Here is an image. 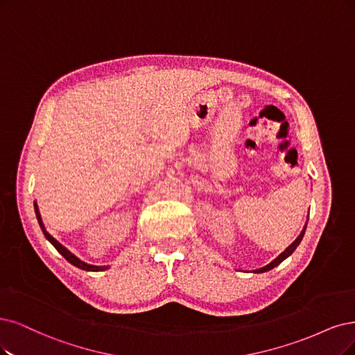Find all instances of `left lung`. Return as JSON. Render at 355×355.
<instances>
[{
    "label": "left lung",
    "mask_w": 355,
    "mask_h": 355,
    "mask_svg": "<svg viewBox=\"0 0 355 355\" xmlns=\"http://www.w3.org/2000/svg\"><path fill=\"white\" fill-rule=\"evenodd\" d=\"M304 232H306V227H304V230L303 231H301V234L298 235V237H297V240L290 245V247H288L286 248V250L282 253V254H279L277 259H275L273 261H272V263H269L268 266H265V268H261V269H257V270H254L256 273H261V272H268V270H270V269H273L275 266H278L279 263H281V261L284 260V259H286L288 256H290L294 250H295V248H297V245L300 244V241L301 240H303V235H304Z\"/></svg>",
    "instance_id": "8db88e82"
}]
</instances>
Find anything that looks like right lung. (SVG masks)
<instances>
[{
    "instance_id": "add662e5",
    "label": "right lung",
    "mask_w": 355,
    "mask_h": 355,
    "mask_svg": "<svg viewBox=\"0 0 355 355\" xmlns=\"http://www.w3.org/2000/svg\"><path fill=\"white\" fill-rule=\"evenodd\" d=\"M35 212H36V218H37V222H39V225H41V230H42V232H44V235L46 237V240L54 245L57 250L64 256V259L67 260V261H70L71 265H74L76 268H78V269H83V270H90V272H99V270H105V269H108V266H94V265H87V263H85V261H82L80 259H77L73 253H70L67 248H65L64 245H61L54 237H52V235H49L48 232H46V230H45V227H44V224H42V219H41V214H39V211H37V206H36V203H35Z\"/></svg>"
}]
</instances>
